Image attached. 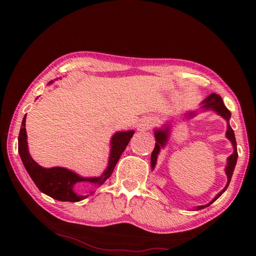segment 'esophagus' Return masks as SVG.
I'll return each mask as SVG.
<instances>
[{"mask_svg": "<svg viewBox=\"0 0 256 256\" xmlns=\"http://www.w3.org/2000/svg\"><path fill=\"white\" fill-rule=\"evenodd\" d=\"M154 124V120L152 118H144L143 120H140V123L138 124V131H145V130H148Z\"/></svg>", "mask_w": 256, "mask_h": 256, "instance_id": "1", "label": "esophagus"}]
</instances>
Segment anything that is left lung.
I'll return each mask as SVG.
<instances>
[{
  "label": "left lung",
  "instance_id": "1",
  "mask_svg": "<svg viewBox=\"0 0 256 256\" xmlns=\"http://www.w3.org/2000/svg\"><path fill=\"white\" fill-rule=\"evenodd\" d=\"M204 110H212V111H216V113L224 118V120H226L228 122V128H226V138L230 140L232 143L233 146V154H231L229 157H228V164L226 167V177H228V184H226V187L221 190V192L216 196V197L212 199L209 204H206L204 206H198L196 210H200V209H204L206 206H209L212 202H214V201L218 199L220 196L224 194L228 186H229L230 180L232 178V174L233 170H234V167L236 165V160H238V150H236V136H234V132H233L232 128L230 126V123H229V120L231 118V112L228 110L226 106H224V101H222V98L219 94H211L208 98H206L204 101H202V106ZM196 113H189V116H194ZM155 135V140H156V143H155V148L153 153H152L150 156V166L154 170V167L156 165V162H157V156H158V153L162 148H164L166 145L167 140H168V136H170V126H166L165 128H160V130H155L154 132Z\"/></svg>",
  "mask_w": 256,
  "mask_h": 256
}]
</instances>
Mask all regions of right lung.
<instances>
[{
	"label": "right lung",
	"mask_w": 256,
	"mask_h": 256,
	"mask_svg": "<svg viewBox=\"0 0 256 256\" xmlns=\"http://www.w3.org/2000/svg\"><path fill=\"white\" fill-rule=\"evenodd\" d=\"M50 84H52V81H50ZM25 122L26 116L23 118V122H22L18 135V153L25 170L42 192L56 200L70 201V202H77V201L86 199L89 196H82L76 192L77 184L86 182L96 187H99L112 175L114 167H116L118 160L121 157L124 150L126 148L130 140L132 138L134 134V131L118 132L114 134L111 138V150L106 170L99 177L84 178L64 167L44 168L38 165L30 155ZM90 194H92V192Z\"/></svg>",
	"instance_id": "obj_1"
}]
</instances>
